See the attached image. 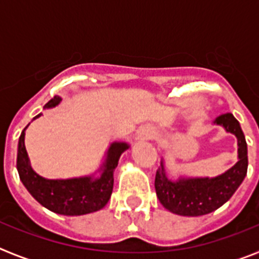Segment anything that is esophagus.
<instances>
[{
  "label": "esophagus",
  "instance_id": "1",
  "mask_svg": "<svg viewBox=\"0 0 259 259\" xmlns=\"http://www.w3.org/2000/svg\"><path fill=\"white\" fill-rule=\"evenodd\" d=\"M150 136H152V132H150L149 130H144L143 134H141V137H143V139H150Z\"/></svg>",
  "mask_w": 259,
  "mask_h": 259
}]
</instances>
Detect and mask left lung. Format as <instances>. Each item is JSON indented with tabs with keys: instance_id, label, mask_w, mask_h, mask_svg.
Masks as SVG:
<instances>
[{
	"instance_id": "8db88e82",
	"label": "left lung",
	"mask_w": 259,
	"mask_h": 259,
	"mask_svg": "<svg viewBox=\"0 0 259 259\" xmlns=\"http://www.w3.org/2000/svg\"><path fill=\"white\" fill-rule=\"evenodd\" d=\"M214 123L237 137V159L235 166L215 178H179L166 176L163 161L155 174V192L159 202L168 211L183 217H200L219 209L236 192L248 171V148L240 123L231 113L222 114Z\"/></svg>"
}]
</instances>
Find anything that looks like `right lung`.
<instances>
[{
  "instance_id": "add662e5",
  "label": "right lung",
  "mask_w": 259,
  "mask_h": 259,
  "mask_svg": "<svg viewBox=\"0 0 259 259\" xmlns=\"http://www.w3.org/2000/svg\"><path fill=\"white\" fill-rule=\"evenodd\" d=\"M59 96L54 97L44 106V109L56 107L61 102ZM38 114L33 118L41 116ZM28 127V125H27ZM26 127V128H27ZM20 134L18 143L17 168L19 178L27 191L37 202L50 211L61 215H84L101 210L109 202L114 185V171L122 153L130 148L125 143H113L107 150L106 161L100 170L101 175L83 176L72 179H45L32 170L28 154L24 145V131Z\"/></svg>"
}]
</instances>
